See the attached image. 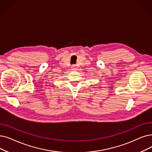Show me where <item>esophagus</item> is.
I'll use <instances>...</instances> for the list:
<instances>
[{"instance_id":"esophagus-1","label":"esophagus","mask_w":152,"mask_h":152,"mask_svg":"<svg viewBox=\"0 0 152 152\" xmlns=\"http://www.w3.org/2000/svg\"><path fill=\"white\" fill-rule=\"evenodd\" d=\"M71 69H72V70H76V69H77V65H76V64H72V66H71Z\"/></svg>"}]
</instances>
